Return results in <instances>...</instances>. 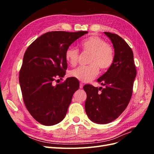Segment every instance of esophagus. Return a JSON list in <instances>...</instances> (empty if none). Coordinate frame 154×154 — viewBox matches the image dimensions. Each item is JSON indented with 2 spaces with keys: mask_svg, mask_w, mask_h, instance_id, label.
Wrapping results in <instances>:
<instances>
[{
  "mask_svg": "<svg viewBox=\"0 0 154 154\" xmlns=\"http://www.w3.org/2000/svg\"><path fill=\"white\" fill-rule=\"evenodd\" d=\"M83 84L82 83H80V88H83Z\"/></svg>",
  "mask_w": 154,
  "mask_h": 154,
  "instance_id": "obj_1",
  "label": "esophagus"
}]
</instances>
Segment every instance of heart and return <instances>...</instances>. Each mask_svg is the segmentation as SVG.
Listing matches in <instances>:
<instances>
[{"instance_id": "b5f03b06", "label": "heart", "mask_w": 154, "mask_h": 154, "mask_svg": "<svg viewBox=\"0 0 154 154\" xmlns=\"http://www.w3.org/2000/svg\"><path fill=\"white\" fill-rule=\"evenodd\" d=\"M81 46L83 52L90 53L87 62L89 65L72 70L70 75L82 82H89L98 74L99 68L101 71H106L112 66L114 60V51L111 45L97 35L83 40ZM65 56L67 62L74 67L78 64L80 51L74 46H70L66 49Z\"/></svg>"}]
</instances>
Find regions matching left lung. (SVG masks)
Listing matches in <instances>:
<instances>
[{
  "label": "left lung",
  "mask_w": 154,
  "mask_h": 154,
  "mask_svg": "<svg viewBox=\"0 0 154 154\" xmlns=\"http://www.w3.org/2000/svg\"><path fill=\"white\" fill-rule=\"evenodd\" d=\"M114 48L112 66L97 79L104 88L85 85V109L92 122L106 124L118 118L127 108L132 95L136 69L132 49L119 35L105 32Z\"/></svg>",
  "instance_id": "8db88e82"
}]
</instances>
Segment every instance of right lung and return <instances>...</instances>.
Wrapping results in <instances>:
<instances>
[{"label":"right lung","mask_w":154,"mask_h":154,"mask_svg":"<svg viewBox=\"0 0 154 154\" xmlns=\"http://www.w3.org/2000/svg\"><path fill=\"white\" fill-rule=\"evenodd\" d=\"M87 32H48L26 51L19 72L23 101L32 118L42 125L57 124L67 114L80 83L72 77L55 85L54 82L66 75V49Z\"/></svg>","instance_id":"obj_1"}]
</instances>
